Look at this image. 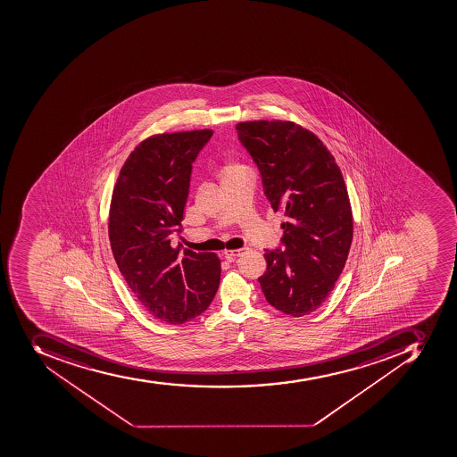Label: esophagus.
Instances as JSON below:
<instances>
[{
	"mask_svg": "<svg viewBox=\"0 0 457 457\" xmlns=\"http://www.w3.org/2000/svg\"><path fill=\"white\" fill-rule=\"evenodd\" d=\"M245 250H247L245 247H240V249L236 250H227V252H224V256H226V259H234V257L242 256Z\"/></svg>",
	"mask_w": 457,
	"mask_h": 457,
	"instance_id": "obj_1",
	"label": "esophagus"
}]
</instances>
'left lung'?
<instances>
[{"instance_id": "1", "label": "left lung", "mask_w": 457, "mask_h": 457, "mask_svg": "<svg viewBox=\"0 0 457 457\" xmlns=\"http://www.w3.org/2000/svg\"><path fill=\"white\" fill-rule=\"evenodd\" d=\"M238 141L257 165L271 208L285 212L283 249L264 250L259 283L286 315L320 308L334 290L353 243V212L341 170L311 130L294 122L238 123Z\"/></svg>"}]
</instances>
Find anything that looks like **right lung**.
Wrapping results in <instances>:
<instances>
[{
    "label": "right lung",
    "instance_id": "obj_1",
    "mask_svg": "<svg viewBox=\"0 0 457 457\" xmlns=\"http://www.w3.org/2000/svg\"><path fill=\"white\" fill-rule=\"evenodd\" d=\"M212 137L203 129L148 137L123 163L112 194L109 240L119 270L149 315L172 325L201 315L219 289L214 253L172 245L194 161Z\"/></svg>",
    "mask_w": 457,
    "mask_h": 457
}]
</instances>
